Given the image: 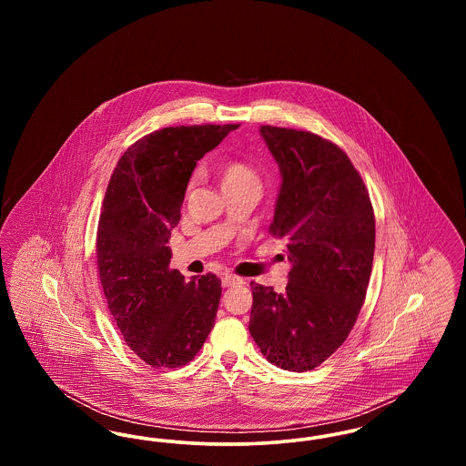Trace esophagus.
Returning <instances> with one entry per match:
<instances>
[{"label":"esophagus","mask_w":466,"mask_h":466,"mask_svg":"<svg viewBox=\"0 0 466 466\" xmlns=\"http://www.w3.org/2000/svg\"><path fill=\"white\" fill-rule=\"evenodd\" d=\"M222 285L225 289L236 287V285H243V279L238 278V276H232V274H225L222 278Z\"/></svg>","instance_id":"34e87169"}]
</instances>
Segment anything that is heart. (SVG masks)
Wrapping results in <instances>:
<instances>
[{
  "mask_svg": "<svg viewBox=\"0 0 466 466\" xmlns=\"http://www.w3.org/2000/svg\"><path fill=\"white\" fill-rule=\"evenodd\" d=\"M220 173H222L223 185L241 183V181H258L257 175H255L246 164L238 162V160H232V162L223 164Z\"/></svg>",
  "mask_w": 466,
  "mask_h": 466,
  "instance_id": "b5f03b06",
  "label": "heart"
}]
</instances>
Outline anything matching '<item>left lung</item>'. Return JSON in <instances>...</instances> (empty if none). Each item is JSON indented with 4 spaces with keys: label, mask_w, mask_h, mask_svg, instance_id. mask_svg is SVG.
<instances>
[{
    "label": "left lung",
    "mask_w": 466,
    "mask_h": 466,
    "mask_svg": "<svg viewBox=\"0 0 466 466\" xmlns=\"http://www.w3.org/2000/svg\"><path fill=\"white\" fill-rule=\"evenodd\" d=\"M260 136L283 177L268 232L285 239L291 270L283 293L251 283L248 329L272 365L306 372L355 327L372 272L376 218L363 179L332 141L272 126Z\"/></svg>",
    "instance_id": "8db88e82"
}]
</instances>
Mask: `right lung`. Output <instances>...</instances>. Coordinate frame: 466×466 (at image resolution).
I'll list each match as a JSON object with an SVG mask.
<instances>
[{
  "mask_svg": "<svg viewBox=\"0 0 466 466\" xmlns=\"http://www.w3.org/2000/svg\"><path fill=\"white\" fill-rule=\"evenodd\" d=\"M177 126L147 134L120 157L97 225V270L126 344L154 369H177L199 353L222 297L215 274L188 283L171 268L167 241L192 171L238 129Z\"/></svg>",
  "mask_w": 466,
  "mask_h": 466,
  "instance_id": "obj_1",
  "label": "right lung"
}]
</instances>
